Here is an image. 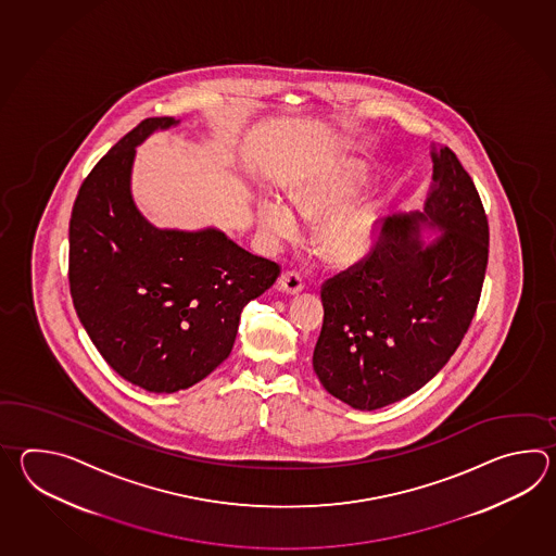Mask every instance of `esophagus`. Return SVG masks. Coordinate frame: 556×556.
<instances>
[{
  "label": "esophagus",
  "instance_id": "1",
  "mask_svg": "<svg viewBox=\"0 0 556 556\" xmlns=\"http://www.w3.org/2000/svg\"><path fill=\"white\" fill-rule=\"evenodd\" d=\"M278 288L282 290L283 294L295 295L302 292L304 283H302L300 274L294 273V270H288V273H283L282 276H280V280H278Z\"/></svg>",
  "mask_w": 556,
  "mask_h": 556
}]
</instances>
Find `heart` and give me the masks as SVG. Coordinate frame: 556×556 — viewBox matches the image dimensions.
<instances>
[{
    "instance_id": "1",
    "label": "heart",
    "mask_w": 556,
    "mask_h": 556,
    "mask_svg": "<svg viewBox=\"0 0 556 556\" xmlns=\"http://www.w3.org/2000/svg\"><path fill=\"white\" fill-rule=\"evenodd\" d=\"M366 187L364 166L355 161H336L295 189V208L306 216H326L343 208L319 228V250L328 261L354 264L366 258L376 247L383 218L381 202L364 199L345 206L357 199ZM258 218L266 235L273 238L294 237L298 230V218L292 206L280 197L262 199Z\"/></svg>"
}]
</instances>
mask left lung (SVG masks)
I'll return each instance as SVG.
<instances>
[{
    "mask_svg": "<svg viewBox=\"0 0 556 556\" xmlns=\"http://www.w3.org/2000/svg\"><path fill=\"white\" fill-rule=\"evenodd\" d=\"M424 213L393 214L364 261L321 286L314 348L321 386L354 409L400 402L438 376L459 348L481 298L489 225L469 173L433 147ZM444 235L424 245L420 225Z\"/></svg>",
    "mask_w": 556,
    "mask_h": 556,
    "instance_id": "obj_1",
    "label": "left lung"
}]
</instances>
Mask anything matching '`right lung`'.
<instances>
[{
    "label": "right lung",
    "mask_w": 556,
    "mask_h": 556,
    "mask_svg": "<svg viewBox=\"0 0 556 556\" xmlns=\"http://www.w3.org/2000/svg\"><path fill=\"white\" fill-rule=\"evenodd\" d=\"M173 117L141 121L85 178L70 220L73 306L99 354L142 390L199 383L232 352L242 307L280 276L225 232L163 230L130 194L135 147Z\"/></svg>",
    "instance_id": "obj_1"
}]
</instances>
